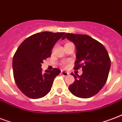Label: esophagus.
Returning a JSON list of instances; mask_svg holds the SVG:
<instances>
[{
	"mask_svg": "<svg viewBox=\"0 0 122 122\" xmlns=\"http://www.w3.org/2000/svg\"><path fill=\"white\" fill-rule=\"evenodd\" d=\"M61 74H62V75H63L64 77H66V76H67L68 75V72H66V71H61Z\"/></svg>",
	"mask_w": 122,
	"mask_h": 122,
	"instance_id": "34e87169",
	"label": "esophagus"
}]
</instances>
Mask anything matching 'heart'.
Returning a JSON list of instances; mask_svg holds the SVG:
<instances>
[{
  "label": "heart",
  "instance_id": "b5f03b06",
  "mask_svg": "<svg viewBox=\"0 0 122 122\" xmlns=\"http://www.w3.org/2000/svg\"><path fill=\"white\" fill-rule=\"evenodd\" d=\"M66 65V63H64L63 64V66H65Z\"/></svg>",
  "mask_w": 122,
  "mask_h": 122
}]
</instances>
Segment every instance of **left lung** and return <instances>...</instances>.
Masks as SVG:
<instances>
[{"label":"left lung","mask_w":122,"mask_h":122,"mask_svg":"<svg viewBox=\"0 0 122 122\" xmlns=\"http://www.w3.org/2000/svg\"><path fill=\"white\" fill-rule=\"evenodd\" d=\"M66 38L76 46L77 59L73 69H82L81 76L71 73L75 81L69 86L70 92L79 98L94 96L108 77L111 59L107 51L101 43L86 34L66 33L62 40Z\"/></svg>","instance_id":"1"}]
</instances>
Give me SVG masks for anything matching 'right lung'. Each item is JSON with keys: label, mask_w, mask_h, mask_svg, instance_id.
Wrapping results in <instances>:
<instances>
[{"label": "right lung", "mask_w": 122, "mask_h": 122, "mask_svg": "<svg viewBox=\"0 0 122 122\" xmlns=\"http://www.w3.org/2000/svg\"><path fill=\"white\" fill-rule=\"evenodd\" d=\"M65 32L45 31L31 35L18 46L13 58L15 81L19 90L29 98L43 97L51 90L58 68L46 70L41 68L43 61L51 56L54 45Z\"/></svg>", "instance_id": "1"}]
</instances>
